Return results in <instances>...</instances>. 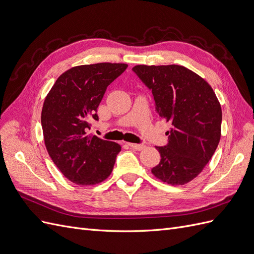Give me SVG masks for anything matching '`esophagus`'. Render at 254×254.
<instances>
[{
	"mask_svg": "<svg viewBox=\"0 0 254 254\" xmlns=\"http://www.w3.org/2000/svg\"><path fill=\"white\" fill-rule=\"evenodd\" d=\"M130 147L136 149V150H143L145 148V145L144 144H134V143H129L128 144Z\"/></svg>",
	"mask_w": 254,
	"mask_h": 254,
	"instance_id": "esophagus-1",
	"label": "esophagus"
}]
</instances>
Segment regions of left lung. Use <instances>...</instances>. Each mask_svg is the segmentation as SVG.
Masks as SVG:
<instances>
[{
  "instance_id": "left-lung-1",
  "label": "left lung",
  "mask_w": 254,
  "mask_h": 254,
  "mask_svg": "<svg viewBox=\"0 0 254 254\" xmlns=\"http://www.w3.org/2000/svg\"><path fill=\"white\" fill-rule=\"evenodd\" d=\"M153 95L161 119L172 123L168 144L156 146L161 161L151 170L159 180L183 186L202 172L221 135V107L212 87L178 64L132 67Z\"/></svg>"
}]
</instances>
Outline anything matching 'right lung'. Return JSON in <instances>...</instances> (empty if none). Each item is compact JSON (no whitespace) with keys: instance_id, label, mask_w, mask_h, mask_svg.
<instances>
[{"instance_id":"right-lung-1","label":"right lung","mask_w":254,"mask_h":254,"mask_svg":"<svg viewBox=\"0 0 254 254\" xmlns=\"http://www.w3.org/2000/svg\"><path fill=\"white\" fill-rule=\"evenodd\" d=\"M126 64L101 63L71 67L61 74L44 99L41 125L45 147L66 179L94 186L110 176L121 145L89 134L98 121L97 107L107 87Z\"/></svg>"}]
</instances>
